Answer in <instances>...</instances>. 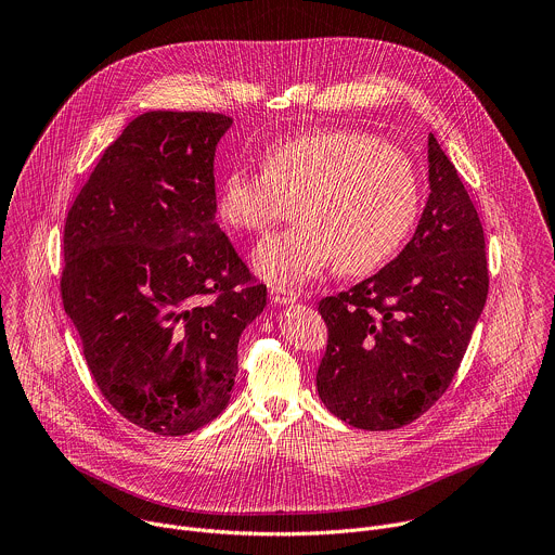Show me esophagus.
I'll return each instance as SVG.
<instances>
[{
	"instance_id": "34e87169",
	"label": "esophagus",
	"mask_w": 555,
	"mask_h": 555,
	"mask_svg": "<svg viewBox=\"0 0 555 555\" xmlns=\"http://www.w3.org/2000/svg\"><path fill=\"white\" fill-rule=\"evenodd\" d=\"M270 298H272V302H276V305H294V302H298L300 294L294 292V289H285V287L272 285V287H270Z\"/></svg>"
}]
</instances>
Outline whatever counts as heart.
<instances>
[{
    "label": "heart",
    "mask_w": 555,
    "mask_h": 555,
    "mask_svg": "<svg viewBox=\"0 0 555 555\" xmlns=\"http://www.w3.org/2000/svg\"><path fill=\"white\" fill-rule=\"evenodd\" d=\"M263 169L232 167L217 189V217L263 234L298 204V228L270 236L255 270L281 287L336 263L347 276L375 272L400 253L417 221L420 176L409 153L356 129H321L263 151Z\"/></svg>",
    "instance_id": "obj_1"
}]
</instances>
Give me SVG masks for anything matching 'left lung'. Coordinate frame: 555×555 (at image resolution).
<instances>
[{
    "label": "left lung",
    "instance_id": "1",
    "mask_svg": "<svg viewBox=\"0 0 555 555\" xmlns=\"http://www.w3.org/2000/svg\"><path fill=\"white\" fill-rule=\"evenodd\" d=\"M430 195L413 240L377 274L327 296L323 404L362 430L422 417L450 386L488 298L486 234L454 165L428 135Z\"/></svg>",
    "mask_w": 555,
    "mask_h": 555
}]
</instances>
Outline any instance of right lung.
I'll use <instances>...</instances> for the list:
<instances>
[{"label":"right lung","mask_w":555,"mask_h":555,"mask_svg":"<svg viewBox=\"0 0 555 555\" xmlns=\"http://www.w3.org/2000/svg\"><path fill=\"white\" fill-rule=\"evenodd\" d=\"M230 125L140 114L65 219L61 296L86 362L125 420L163 437L228 406L240 338L268 300L215 223V149Z\"/></svg>","instance_id":"obj_1"}]
</instances>
